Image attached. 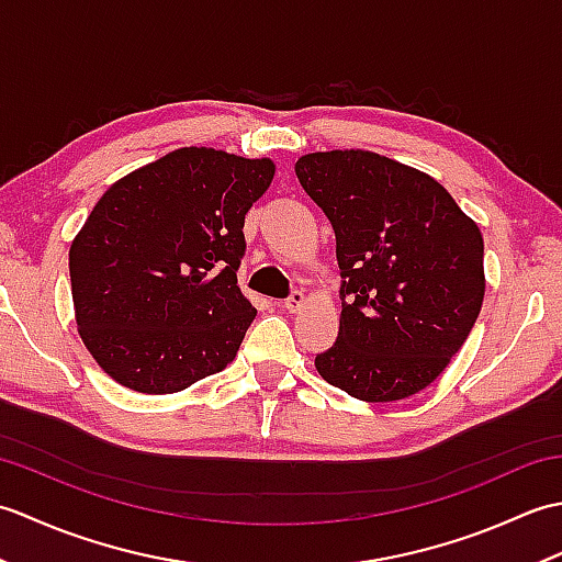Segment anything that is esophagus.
I'll return each mask as SVG.
<instances>
[{
  "label": "esophagus",
  "mask_w": 562,
  "mask_h": 562,
  "mask_svg": "<svg viewBox=\"0 0 562 562\" xmlns=\"http://www.w3.org/2000/svg\"><path fill=\"white\" fill-rule=\"evenodd\" d=\"M306 306V294L304 292H300V290H294L292 294H290V300L284 302V308H288L290 314H296V312H302V308Z\"/></svg>",
  "instance_id": "esophagus-1"
}]
</instances>
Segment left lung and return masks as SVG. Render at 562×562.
I'll use <instances>...</instances> for the list:
<instances>
[{
  "label": "left lung",
  "mask_w": 562,
  "mask_h": 562,
  "mask_svg": "<svg viewBox=\"0 0 562 562\" xmlns=\"http://www.w3.org/2000/svg\"><path fill=\"white\" fill-rule=\"evenodd\" d=\"M296 178L336 232L340 333L316 355L328 384L367 403L420 393L481 314L483 236L432 176L364 149L314 151Z\"/></svg>",
  "instance_id": "left-lung-1"
}]
</instances>
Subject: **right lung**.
<instances>
[{
    "mask_svg": "<svg viewBox=\"0 0 562 562\" xmlns=\"http://www.w3.org/2000/svg\"><path fill=\"white\" fill-rule=\"evenodd\" d=\"M270 159L181 147L115 181L69 246L77 330L137 393L183 391L234 362L256 306L236 284L244 217Z\"/></svg>",
    "mask_w": 562,
    "mask_h": 562,
    "instance_id": "right-lung-1",
    "label": "right lung"
}]
</instances>
